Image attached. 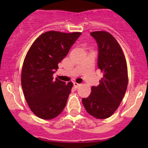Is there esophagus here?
Segmentation results:
<instances>
[{"label":"esophagus","instance_id":"esophagus-1","mask_svg":"<svg viewBox=\"0 0 148 148\" xmlns=\"http://www.w3.org/2000/svg\"><path fill=\"white\" fill-rule=\"evenodd\" d=\"M74 87L76 88H79L81 86V84H78V83H77V82H74Z\"/></svg>","mask_w":148,"mask_h":148}]
</instances>
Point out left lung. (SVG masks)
Listing matches in <instances>:
<instances>
[{
    "mask_svg": "<svg viewBox=\"0 0 148 148\" xmlns=\"http://www.w3.org/2000/svg\"><path fill=\"white\" fill-rule=\"evenodd\" d=\"M90 35L98 43V66L103 77L98 86L91 87V93L82 99V103L90 115L107 119L117 110L126 91L127 64L121 46L111 34L97 31Z\"/></svg>",
    "mask_w": 148,
    "mask_h": 148,
    "instance_id": "8db88e82",
    "label": "left lung"
}]
</instances>
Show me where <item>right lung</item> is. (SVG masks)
Returning a JSON list of instances; mask_svg holds the SVG:
<instances>
[{"mask_svg":"<svg viewBox=\"0 0 148 148\" xmlns=\"http://www.w3.org/2000/svg\"><path fill=\"white\" fill-rule=\"evenodd\" d=\"M81 32L50 31L31 45L23 62L21 83L26 101L36 116L52 119L65 107L73 83L53 79L58 64L65 58Z\"/></svg>","mask_w":148,"mask_h":148,"instance_id":"add662e5","label":"right lung"}]
</instances>
